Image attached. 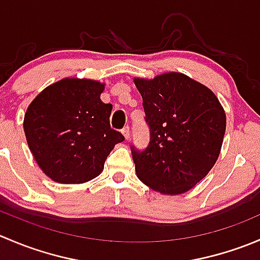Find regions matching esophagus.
I'll return each mask as SVG.
<instances>
[{"mask_svg":"<svg viewBox=\"0 0 260 260\" xmlns=\"http://www.w3.org/2000/svg\"><path fill=\"white\" fill-rule=\"evenodd\" d=\"M122 133H123V136H124V138L125 140H129V127H128V125H125L124 128H123L122 129Z\"/></svg>","mask_w":260,"mask_h":260,"instance_id":"1","label":"esophagus"}]
</instances>
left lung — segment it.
Returning <instances> with one entry per match:
<instances>
[{
	"label": "left lung",
	"instance_id": "left-lung-1",
	"mask_svg": "<svg viewBox=\"0 0 260 260\" xmlns=\"http://www.w3.org/2000/svg\"><path fill=\"white\" fill-rule=\"evenodd\" d=\"M143 99L149 145L131 147L138 179L152 190L180 195L200 182L216 162L226 128L219 99L181 73L135 78Z\"/></svg>",
	"mask_w": 260,
	"mask_h": 260
}]
</instances>
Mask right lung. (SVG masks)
<instances>
[{"label":"right lung","instance_id":"right-lung-1","mask_svg":"<svg viewBox=\"0 0 260 260\" xmlns=\"http://www.w3.org/2000/svg\"><path fill=\"white\" fill-rule=\"evenodd\" d=\"M104 84L65 78L44 89L28 106L23 131L39 167L59 183H83L104 169L120 132L112 129V104L101 101Z\"/></svg>","mask_w":260,"mask_h":260}]
</instances>
